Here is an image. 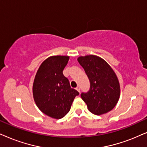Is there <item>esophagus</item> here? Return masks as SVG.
<instances>
[{"label":"esophagus","mask_w":147,"mask_h":147,"mask_svg":"<svg viewBox=\"0 0 147 147\" xmlns=\"http://www.w3.org/2000/svg\"><path fill=\"white\" fill-rule=\"evenodd\" d=\"M76 89H77V91H79V92H80V91H81V89H80V87H79V86H78V87H77V88H76Z\"/></svg>","instance_id":"1"}]
</instances>
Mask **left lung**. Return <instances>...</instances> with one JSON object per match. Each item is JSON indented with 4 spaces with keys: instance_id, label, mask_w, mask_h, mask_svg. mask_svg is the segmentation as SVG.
<instances>
[{
    "instance_id": "1",
    "label": "left lung",
    "mask_w": 147,
    "mask_h": 147,
    "mask_svg": "<svg viewBox=\"0 0 147 147\" xmlns=\"http://www.w3.org/2000/svg\"><path fill=\"white\" fill-rule=\"evenodd\" d=\"M77 60L90 81L89 91L81 95L88 109L98 116L111 111L118 103L120 94V83L116 73L99 56H80Z\"/></svg>"
}]
</instances>
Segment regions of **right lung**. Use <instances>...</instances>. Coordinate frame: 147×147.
I'll return each instance as SVG.
<instances>
[{
	"label": "right lung",
	"mask_w": 147,
	"mask_h": 147,
	"mask_svg": "<svg viewBox=\"0 0 147 147\" xmlns=\"http://www.w3.org/2000/svg\"><path fill=\"white\" fill-rule=\"evenodd\" d=\"M69 56H53L39 67L33 85V95L39 109L52 118L60 119L70 111L74 99L79 93L70 87L62 73Z\"/></svg>",
	"instance_id": "obj_1"
}]
</instances>
